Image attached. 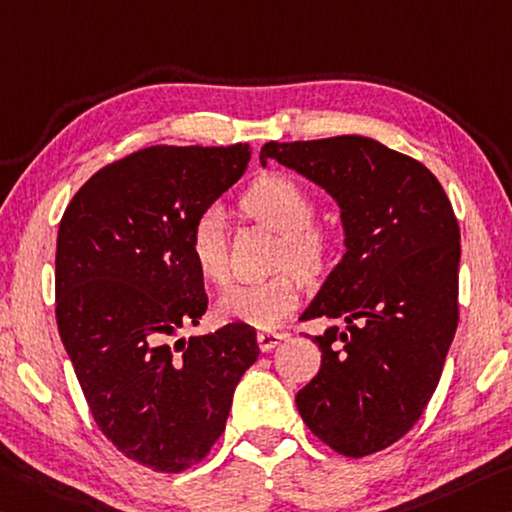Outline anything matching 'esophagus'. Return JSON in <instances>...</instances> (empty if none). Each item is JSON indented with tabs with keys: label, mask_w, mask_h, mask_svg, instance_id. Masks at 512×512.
<instances>
[{
	"label": "esophagus",
	"mask_w": 512,
	"mask_h": 512,
	"mask_svg": "<svg viewBox=\"0 0 512 512\" xmlns=\"http://www.w3.org/2000/svg\"><path fill=\"white\" fill-rule=\"evenodd\" d=\"M285 335L282 332H275V330H264V332H257V344L262 351H273L275 346H278Z\"/></svg>",
	"instance_id": "1"
}]
</instances>
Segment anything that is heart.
<instances>
[{"instance_id":"obj_1","label":"heart","mask_w":512,"mask_h":512,"mask_svg":"<svg viewBox=\"0 0 512 512\" xmlns=\"http://www.w3.org/2000/svg\"><path fill=\"white\" fill-rule=\"evenodd\" d=\"M241 207L248 216L282 234L280 264H291L310 280L321 278L332 269L337 259L335 237L326 227L312 223L316 202L296 177L282 173L257 177L243 193ZM189 253L202 278L212 285H225L230 278V266L225 223L218 209H209L193 223ZM297 272L287 269L273 278L230 289L218 300L216 314L223 321L248 323L262 330L275 328L296 310L303 296V278Z\"/></svg>"}]
</instances>
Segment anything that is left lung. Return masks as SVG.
<instances>
[{
    "instance_id": "left-lung-1",
    "label": "left lung",
    "mask_w": 512,
    "mask_h": 512,
    "mask_svg": "<svg viewBox=\"0 0 512 512\" xmlns=\"http://www.w3.org/2000/svg\"><path fill=\"white\" fill-rule=\"evenodd\" d=\"M266 159L326 189L346 253L303 319L321 369L296 394L307 428L348 458L383 451L417 424L458 328L460 227L437 177L367 136L266 143Z\"/></svg>"
}]
</instances>
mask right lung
Segmentation results:
<instances>
[{"mask_svg": "<svg viewBox=\"0 0 512 512\" xmlns=\"http://www.w3.org/2000/svg\"><path fill=\"white\" fill-rule=\"evenodd\" d=\"M250 154L248 143L136 150L97 170L61 218V342L100 431L154 472H184L212 451L259 355L248 323L173 342L207 312L191 227L246 173Z\"/></svg>", "mask_w": 512, "mask_h": 512, "instance_id": "1", "label": "right lung"}]
</instances>
